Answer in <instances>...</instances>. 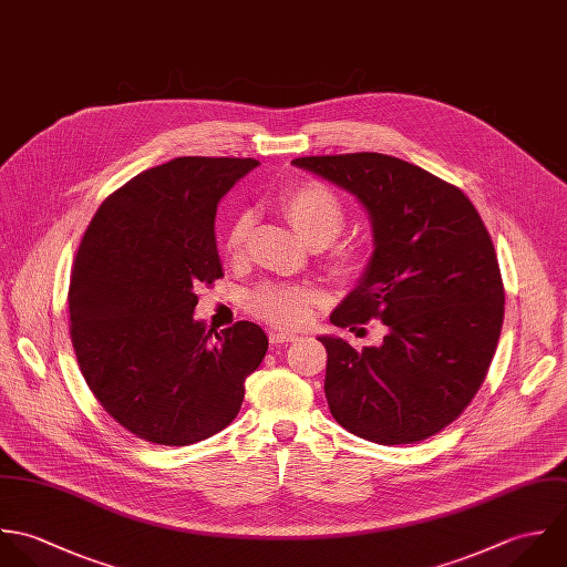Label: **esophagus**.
Wrapping results in <instances>:
<instances>
[{
    "label": "esophagus",
    "instance_id": "esophagus-1",
    "mask_svg": "<svg viewBox=\"0 0 567 567\" xmlns=\"http://www.w3.org/2000/svg\"><path fill=\"white\" fill-rule=\"evenodd\" d=\"M298 336L289 333V331H269V341L271 343H287V341H296Z\"/></svg>",
    "mask_w": 567,
    "mask_h": 567
}]
</instances>
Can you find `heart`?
Returning <instances> with one entry per match:
<instances>
[{
    "label": "heart",
    "mask_w": 567,
    "mask_h": 567,
    "mask_svg": "<svg viewBox=\"0 0 567 567\" xmlns=\"http://www.w3.org/2000/svg\"><path fill=\"white\" fill-rule=\"evenodd\" d=\"M278 199L289 221L311 245L331 243L346 226L343 202L333 188H329L322 182L293 184L285 188ZM251 224L254 215L249 210L236 215L226 236V251L229 256H238L245 249V240ZM357 265L359 251L352 245H338L329 254V267L338 278L354 274ZM247 307L254 316L267 322L296 327L302 324L309 316L311 291L293 285H265L249 296Z\"/></svg>",
    "instance_id": "heart-1"
}]
</instances>
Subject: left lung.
Returning a JSON list of instances; mask_svg holds the SVG:
<instances>
[{"label":"left lung","instance_id":"obj_1","mask_svg":"<svg viewBox=\"0 0 567 567\" xmlns=\"http://www.w3.org/2000/svg\"><path fill=\"white\" fill-rule=\"evenodd\" d=\"M291 164L354 195L374 251L331 313L354 331L381 320V346L354 350L324 336L333 419L379 445H412L453 423L480 390L504 322L493 240L468 197L383 153L298 157Z\"/></svg>","mask_w":567,"mask_h":567}]
</instances>
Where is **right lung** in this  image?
<instances>
[{
	"mask_svg": "<svg viewBox=\"0 0 567 567\" xmlns=\"http://www.w3.org/2000/svg\"><path fill=\"white\" fill-rule=\"evenodd\" d=\"M260 162L175 157L142 171L94 215L70 278V336L81 372L115 421L142 441L184 447L227 427L267 336L221 333L193 318L197 289L224 276L215 219Z\"/></svg>",
	"mask_w": 567,
	"mask_h": 567,
	"instance_id": "right-lung-1",
	"label": "right lung"
}]
</instances>
